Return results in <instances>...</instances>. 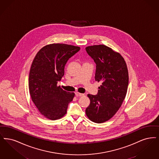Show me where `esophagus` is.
Segmentation results:
<instances>
[{"label": "esophagus", "mask_w": 159, "mask_h": 159, "mask_svg": "<svg viewBox=\"0 0 159 159\" xmlns=\"http://www.w3.org/2000/svg\"><path fill=\"white\" fill-rule=\"evenodd\" d=\"M75 95H76L77 97H79V96H84V94L80 93H78V92H76V93H75Z\"/></svg>", "instance_id": "34e87169"}]
</instances>
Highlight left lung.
<instances>
[{"instance_id": "obj_1", "label": "left lung", "mask_w": 159, "mask_h": 159, "mask_svg": "<svg viewBox=\"0 0 159 159\" xmlns=\"http://www.w3.org/2000/svg\"><path fill=\"white\" fill-rule=\"evenodd\" d=\"M85 50L96 64V81L102 83L97 95H87L90 104L85 113L92 122L103 123L116 114L124 100L129 82L127 65L119 53L103 44Z\"/></svg>"}]
</instances>
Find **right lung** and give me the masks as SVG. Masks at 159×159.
I'll return each instance as SVG.
<instances>
[{
    "label": "right lung",
    "mask_w": 159,
    "mask_h": 159,
    "mask_svg": "<svg viewBox=\"0 0 159 159\" xmlns=\"http://www.w3.org/2000/svg\"><path fill=\"white\" fill-rule=\"evenodd\" d=\"M80 50L78 46L53 43L42 48L35 56L29 74L30 94L40 113L48 119L64 116L75 96L57 84L64 75L68 59Z\"/></svg>",
    "instance_id": "right-lung-1"
}]
</instances>
